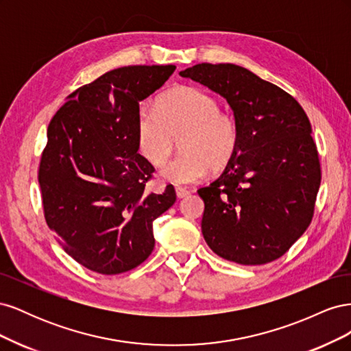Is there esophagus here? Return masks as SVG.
I'll use <instances>...</instances> for the list:
<instances>
[{
	"label": "esophagus",
	"instance_id": "1",
	"mask_svg": "<svg viewBox=\"0 0 351 351\" xmlns=\"http://www.w3.org/2000/svg\"><path fill=\"white\" fill-rule=\"evenodd\" d=\"M176 193H177L178 197H186L190 192H189L187 187H176Z\"/></svg>",
	"mask_w": 351,
	"mask_h": 351
}]
</instances>
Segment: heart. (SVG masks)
Masks as SVG:
<instances>
[{
  "instance_id": "heart-1",
  "label": "heart",
  "mask_w": 351,
  "mask_h": 351,
  "mask_svg": "<svg viewBox=\"0 0 351 351\" xmlns=\"http://www.w3.org/2000/svg\"><path fill=\"white\" fill-rule=\"evenodd\" d=\"M139 152L154 167L165 164L177 139L182 155L161 171L173 184H192L204 178L210 165H226L239 143L234 117L221 112L218 101L197 88L169 90L156 102V111L141 110L136 121Z\"/></svg>"
}]
</instances>
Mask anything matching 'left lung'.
Returning <instances> with one entry per match:
<instances>
[{
    "instance_id": "obj_1",
    "label": "left lung",
    "mask_w": 351,
    "mask_h": 351,
    "mask_svg": "<svg viewBox=\"0 0 351 351\" xmlns=\"http://www.w3.org/2000/svg\"><path fill=\"white\" fill-rule=\"evenodd\" d=\"M226 98L239 125L236 152L205 202L202 234L240 265L281 258L309 227L321 164L309 119L290 93L236 64L202 62L180 71Z\"/></svg>"
}]
</instances>
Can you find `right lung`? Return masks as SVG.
Instances as JSON below:
<instances>
[{
	"label": "right lung",
	"instance_id": "1",
	"mask_svg": "<svg viewBox=\"0 0 351 351\" xmlns=\"http://www.w3.org/2000/svg\"><path fill=\"white\" fill-rule=\"evenodd\" d=\"M176 66L111 70L67 97L52 117L39 186L48 227L82 267L104 275L130 271L152 253L154 221L176 190L146 193L155 168L137 152L139 102Z\"/></svg>",
	"mask_w": 351,
	"mask_h": 351
}]
</instances>
